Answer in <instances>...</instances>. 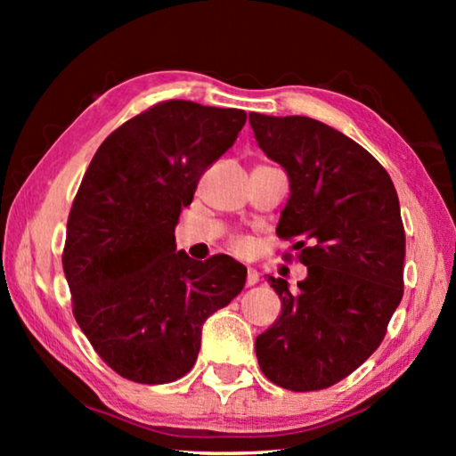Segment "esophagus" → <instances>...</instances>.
Listing matches in <instances>:
<instances>
[{
  "label": "esophagus",
  "mask_w": 456,
  "mask_h": 456,
  "mask_svg": "<svg viewBox=\"0 0 456 456\" xmlns=\"http://www.w3.org/2000/svg\"><path fill=\"white\" fill-rule=\"evenodd\" d=\"M257 281H259V273L256 272V269H247V280H245L247 288H251V285H256Z\"/></svg>",
  "instance_id": "esophagus-1"
}]
</instances>
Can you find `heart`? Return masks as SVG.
<instances>
[{
    "label": "heart",
    "mask_w": 456,
    "mask_h": 456,
    "mask_svg": "<svg viewBox=\"0 0 456 456\" xmlns=\"http://www.w3.org/2000/svg\"><path fill=\"white\" fill-rule=\"evenodd\" d=\"M239 247H243V243H239Z\"/></svg>",
    "instance_id": "1"
}]
</instances>
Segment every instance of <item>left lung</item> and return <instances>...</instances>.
<instances>
[{"label": "left lung", "mask_w": 456, "mask_h": 456, "mask_svg": "<svg viewBox=\"0 0 456 456\" xmlns=\"http://www.w3.org/2000/svg\"><path fill=\"white\" fill-rule=\"evenodd\" d=\"M259 149L289 176L277 237L307 277L256 339L267 380L293 392L334 386L372 356L404 293V225L395 184L358 142L307 117L249 114Z\"/></svg>", "instance_id": "obj_1"}]
</instances>
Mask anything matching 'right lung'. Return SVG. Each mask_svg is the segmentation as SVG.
Listing matches in <instances>:
<instances>
[{"label":"right lung","mask_w":456,"mask_h":456,"mask_svg":"<svg viewBox=\"0 0 456 456\" xmlns=\"http://www.w3.org/2000/svg\"><path fill=\"white\" fill-rule=\"evenodd\" d=\"M247 120L237 108L167 100L100 144L68 217L61 265L92 348L138 384L175 382L195 364L205 320L243 289L229 256L176 251L175 227L197 183Z\"/></svg>","instance_id":"obj_1"}]
</instances>
